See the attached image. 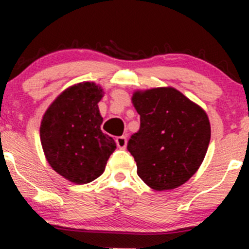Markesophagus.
<instances>
[{"label":"esophagus","instance_id":"34e87169","mask_svg":"<svg viewBox=\"0 0 249 249\" xmlns=\"http://www.w3.org/2000/svg\"><path fill=\"white\" fill-rule=\"evenodd\" d=\"M126 142L127 141L125 136H119L115 139V143H117V145L120 148V149H124V148L126 147Z\"/></svg>","mask_w":249,"mask_h":249}]
</instances>
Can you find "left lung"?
<instances>
[{"label":"left lung","instance_id":"left-lung-1","mask_svg":"<svg viewBox=\"0 0 249 249\" xmlns=\"http://www.w3.org/2000/svg\"><path fill=\"white\" fill-rule=\"evenodd\" d=\"M132 104L140 114V130L127 150L137 175L154 190L184 184L203 161L211 139L207 114L173 88L136 91Z\"/></svg>","mask_w":249,"mask_h":249}]
</instances>
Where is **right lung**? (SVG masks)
<instances>
[{"instance_id":"right-lung-1","label":"right lung","mask_w":249,"mask_h":249,"mask_svg":"<svg viewBox=\"0 0 249 249\" xmlns=\"http://www.w3.org/2000/svg\"><path fill=\"white\" fill-rule=\"evenodd\" d=\"M102 89L79 83L65 90L44 113L41 143L50 166L76 184H87L102 175L115 150L114 140L101 131L97 104Z\"/></svg>"}]
</instances>
